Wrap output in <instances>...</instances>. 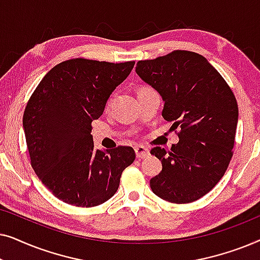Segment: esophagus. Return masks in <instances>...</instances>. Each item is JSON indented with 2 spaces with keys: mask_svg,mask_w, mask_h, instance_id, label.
I'll list each match as a JSON object with an SVG mask.
<instances>
[{
  "mask_svg": "<svg viewBox=\"0 0 260 260\" xmlns=\"http://www.w3.org/2000/svg\"><path fill=\"white\" fill-rule=\"evenodd\" d=\"M135 152H136L137 158H144L149 155V149L143 147V145H137V147L135 148Z\"/></svg>",
  "mask_w": 260,
  "mask_h": 260,
  "instance_id": "esophagus-1",
  "label": "esophagus"
}]
</instances>
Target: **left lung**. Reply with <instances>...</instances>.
Here are the masks:
<instances>
[{
	"label": "left lung",
	"instance_id": "obj_1",
	"mask_svg": "<svg viewBox=\"0 0 260 260\" xmlns=\"http://www.w3.org/2000/svg\"><path fill=\"white\" fill-rule=\"evenodd\" d=\"M136 73L162 97L163 118L181 129L170 150L151 149L162 162L161 173L150 180L151 190L173 204L198 200L221 180L232 158L236 97L208 60L194 52L141 60Z\"/></svg>",
	"mask_w": 260,
	"mask_h": 260
}]
</instances>
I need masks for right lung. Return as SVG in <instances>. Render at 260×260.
I'll use <instances>...</instances> for the list:
<instances>
[{
  "label": "right lung",
  "mask_w": 260,
  "mask_h": 260,
  "mask_svg": "<svg viewBox=\"0 0 260 260\" xmlns=\"http://www.w3.org/2000/svg\"><path fill=\"white\" fill-rule=\"evenodd\" d=\"M135 61L71 59L42 78L23 113L30 165L59 200L77 207L108 201L123 170L135 161L131 147L94 150L92 120L103 115L110 94Z\"/></svg>",
  "instance_id": "add662e5"
}]
</instances>
